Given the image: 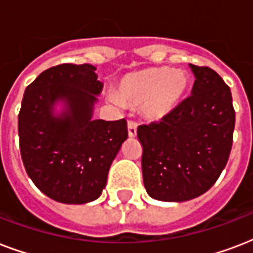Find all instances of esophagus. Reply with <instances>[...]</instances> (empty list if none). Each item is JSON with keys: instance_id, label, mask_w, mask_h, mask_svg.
Here are the masks:
<instances>
[{"instance_id": "34e87169", "label": "esophagus", "mask_w": 253, "mask_h": 253, "mask_svg": "<svg viewBox=\"0 0 253 253\" xmlns=\"http://www.w3.org/2000/svg\"><path fill=\"white\" fill-rule=\"evenodd\" d=\"M136 128H138L136 122L128 121V123H127V130H128V136L130 138H135L136 136Z\"/></svg>"}]
</instances>
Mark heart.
I'll use <instances>...</instances> for the list:
<instances>
[{
  "instance_id": "obj_1",
  "label": "heart",
  "mask_w": 253,
  "mask_h": 253,
  "mask_svg": "<svg viewBox=\"0 0 253 253\" xmlns=\"http://www.w3.org/2000/svg\"><path fill=\"white\" fill-rule=\"evenodd\" d=\"M189 84L190 77L182 69L146 68L123 76L111 101L123 106H139L146 119L162 121L178 107Z\"/></svg>"
}]
</instances>
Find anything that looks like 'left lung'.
<instances>
[{"mask_svg": "<svg viewBox=\"0 0 253 253\" xmlns=\"http://www.w3.org/2000/svg\"><path fill=\"white\" fill-rule=\"evenodd\" d=\"M189 67L196 79L192 95L160 122L138 127L144 188L164 202H184L208 192L231 152V90L212 69Z\"/></svg>", "mask_w": 253, "mask_h": 253, "instance_id": "1", "label": "left lung"}]
</instances>
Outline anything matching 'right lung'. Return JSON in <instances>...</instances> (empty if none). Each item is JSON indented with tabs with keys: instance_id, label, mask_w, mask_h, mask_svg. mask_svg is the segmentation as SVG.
<instances>
[{
	"instance_id": "right-lung-1",
	"label": "right lung",
	"mask_w": 253,
	"mask_h": 253,
	"mask_svg": "<svg viewBox=\"0 0 253 253\" xmlns=\"http://www.w3.org/2000/svg\"><path fill=\"white\" fill-rule=\"evenodd\" d=\"M95 69L91 64L47 69L22 99L18 135L23 166L35 186L61 204L97 200L128 136L125 119H93L103 87Z\"/></svg>"
}]
</instances>
